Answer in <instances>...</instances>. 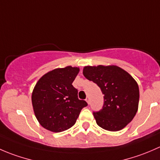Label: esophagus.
I'll use <instances>...</instances> for the list:
<instances>
[{"instance_id": "34e87169", "label": "esophagus", "mask_w": 160, "mask_h": 160, "mask_svg": "<svg viewBox=\"0 0 160 160\" xmlns=\"http://www.w3.org/2000/svg\"><path fill=\"white\" fill-rule=\"evenodd\" d=\"M86 101L88 102V104H90V98H89V97H88V98H86Z\"/></svg>"}]
</instances>
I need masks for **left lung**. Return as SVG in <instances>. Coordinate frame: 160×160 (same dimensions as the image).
Listing matches in <instances>:
<instances>
[{"label": "left lung", "instance_id": "obj_1", "mask_svg": "<svg viewBox=\"0 0 160 160\" xmlns=\"http://www.w3.org/2000/svg\"><path fill=\"white\" fill-rule=\"evenodd\" d=\"M83 73L98 84L104 95L102 109L93 113L97 124L111 132L125 128L138 111L139 89L137 82L117 66H88Z\"/></svg>", "mask_w": 160, "mask_h": 160}]
</instances>
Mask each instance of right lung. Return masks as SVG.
Here are the masks:
<instances>
[{
  "label": "right lung",
  "instance_id": "right-lung-1",
  "mask_svg": "<svg viewBox=\"0 0 160 160\" xmlns=\"http://www.w3.org/2000/svg\"><path fill=\"white\" fill-rule=\"evenodd\" d=\"M80 69L70 66L49 71L38 80L32 94L37 120L46 129L60 132L77 122L83 108L88 106L78 99V90L72 85Z\"/></svg>",
  "mask_w": 160,
  "mask_h": 160
}]
</instances>
